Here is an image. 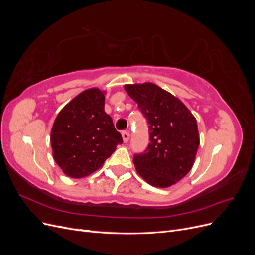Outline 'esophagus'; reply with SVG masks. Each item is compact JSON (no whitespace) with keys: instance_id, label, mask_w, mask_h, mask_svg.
Returning <instances> with one entry per match:
<instances>
[{"instance_id":"esophagus-1","label":"esophagus","mask_w":255,"mask_h":255,"mask_svg":"<svg viewBox=\"0 0 255 255\" xmlns=\"http://www.w3.org/2000/svg\"><path fill=\"white\" fill-rule=\"evenodd\" d=\"M122 138H123V141L127 143L128 141V139H129V133L127 132V130H125V132H122Z\"/></svg>"}]
</instances>
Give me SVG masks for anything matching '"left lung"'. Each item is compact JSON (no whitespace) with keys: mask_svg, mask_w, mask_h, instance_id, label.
Instances as JSON below:
<instances>
[{"mask_svg":"<svg viewBox=\"0 0 255 255\" xmlns=\"http://www.w3.org/2000/svg\"><path fill=\"white\" fill-rule=\"evenodd\" d=\"M148 121L150 143L134 165L152 186L166 188L186 175L200 143L196 118L179 99L153 83L126 85Z\"/></svg>","mask_w":255,"mask_h":255,"instance_id":"1","label":"left lung"}]
</instances>
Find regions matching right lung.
<instances>
[{
    "label": "right lung",
    "instance_id": "add662e5",
    "mask_svg": "<svg viewBox=\"0 0 255 255\" xmlns=\"http://www.w3.org/2000/svg\"><path fill=\"white\" fill-rule=\"evenodd\" d=\"M104 92L85 90L59 112L51 130L53 157L65 174L81 179L101 167L123 142L104 111Z\"/></svg>",
    "mask_w": 255,
    "mask_h": 255
}]
</instances>
